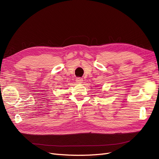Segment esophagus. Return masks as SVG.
<instances>
[{"label": "esophagus", "instance_id": "1", "mask_svg": "<svg viewBox=\"0 0 159 159\" xmlns=\"http://www.w3.org/2000/svg\"><path fill=\"white\" fill-rule=\"evenodd\" d=\"M76 82L77 83H79V84H81V83H83V79H82V78H76Z\"/></svg>", "mask_w": 159, "mask_h": 159}]
</instances>
